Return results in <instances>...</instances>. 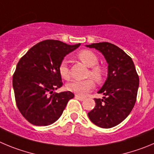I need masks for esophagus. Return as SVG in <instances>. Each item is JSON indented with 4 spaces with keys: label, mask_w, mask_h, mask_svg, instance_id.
<instances>
[{
    "label": "esophagus",
    "mask_w": 154,
    "mask_h": 154,
    "mask_svg": "<svg viewBox=\"0 0 154 154\" xmlns=\"http://www.w3.org/2000/svg\"><path fill=\"white\" fill-rule=\"evenodd\" d=\"M75 98L77 99V100H80V101H84V97H80V96H78V95H75Z\"/></svg>",
    "instance_id": "1"
}]
</instances>
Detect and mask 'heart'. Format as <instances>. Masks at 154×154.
Wrapping results in <instances>:
<instances>
[{
  "label": "heart",
  "instance_id": "1",
  "mask_svg": "<svg viewBox=\"0 0 154 154\" xmlns=\"http://www.w3.org/2000/svg\"><path fill=\"white\" fill-rule=\"evenodd\" d=\"M79 59L90 67L89 76L93 77L97 82H100L103 77V70L98 66L99 59L97 54L90 50H82L77 54ZM58 71L61 77L67 80L70 77V70L68 67V61L66 59L61 61L58 67ZM95 87L94 81L92 79L84 80H74L67 84V89L70 92L84 97L91 91Z\"/></svg>",
  "mask_w": 154,
  "mask_h": 154
}]
</instances>
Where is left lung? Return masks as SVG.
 <instances>
[{"mask_svg": "<svg viewBox=\"0 0 154 154\" xmlns=\"http://www.w3.org/2000/svg\"><path fill=\"white\" fill-rule=\"evenodd\" d=\"M87 47L103 54L108 64L107 79L98 93L103 99H94L96 106L88 113L92 122L103 128L120 124L128 116L135 104L139 77L131 57L109 42L93 43Z\"/></svg>", "mask_w": 154, "mask_h": 154, "instance_id": "obj_1", "label": "left lung"}]
</instances>
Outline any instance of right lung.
Segmentation results:
<instances>
[{
    "instance_id": "obj_1",
    "label": "right lung",
    "mask_w": 154,
    "mask_h": 154,
    "mask_svg": "<svg viewBox=\"0 0 154 154\" xmlns=\"http://www.w3.org/2000/svg\"><path fill=\"white\" fill-rule=\"evenodd\" d=\"M80 45L45 40L32 47L19 61L13 87L17 108L29 122L38 126L53 124L62 115L67 102L74 98L70 91L52 93L63 85L60 63Z\"/></svg>"
}]
</instances>
